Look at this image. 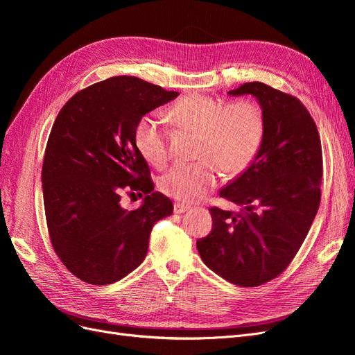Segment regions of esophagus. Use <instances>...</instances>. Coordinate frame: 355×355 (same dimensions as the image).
<instances>
[{
    "label": "esophagus",
    "mask_w": 355,
    "mask_h": 355,
    "mask_svg": "<svg viewBox=\"0 0 355 355\" xmlns=\"http://www.w3.org/2000/svg\"><path fill=\"white\" fill-rule=\"evenodd\" d=\"M191 209V206H188V204H182V202H176L173 206V210L175 213H185Z\"/></svg>",
    "instance_id": "esophagus-1"
}]
</instances>
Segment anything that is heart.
I'll return each instance as SVG.
<instances>
[{"instance_id": "obj_1", "label": "heart", "mask_w": 355, "mask_h": 355, "mask_svg": "<svg viewBox=\"0 0 355 355\" xmlns=\"http://www.w3.org/2000/svg\"><path fill=\"white\" fill-rule=\"evenodd\" d=\"M170 120L197 135L196 163L176 164L159 179L167 197L194 202L218 182L216 168L225 176L240 175L252 164L262 146L265 118L253 102L225 105L209 96L189 94L171 106ZM135 145L149 164L163 167L167 161V132L157 114L142 116L135 128Z\"/></svg>"}]
</instances>
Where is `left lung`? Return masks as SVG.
Instances as JSON below:
<instances>
[{"instance_id":"1","label":"left lung","mask_w":355,"mask_h":355,"mask_svg":"<svg viewBox=\"0 0 355 355\" xmlns=\"http://www.w3.org/2000/svg\"><path fill=\"white\" fill-rule=\"evenodd\" d=\"M228 94H252L259 103L263 142L252 164L219 191L241 213L210 209L213 230L197 249L227 282L256 287L286 270L313 225L321 197V142L314 120L293 96L257 81Z\"/></svg>"}]
</instances>
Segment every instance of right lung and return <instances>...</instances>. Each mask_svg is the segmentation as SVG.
<instances>
[{
    "instance_id": "1",
    "label": "right lung",
    "mask_w": 355,
    "mask_h": 355,
    "mask_svg": "<svg viewBox=\"0 0 355 355\" xmlns=\"http://www.w3.org/2000/svg\"><path fill=\"white\" fill-rule=\"evenodd\" d=\"M178 96L120 75L78 92L56 116L42 164V196L51 244L80 280L105 286L130 274L145 259L154 223L173 213V202L154 191L135 128ZM124 189L146 194L136 211L121 206Z\"/></svg>"
}]
</instances>
